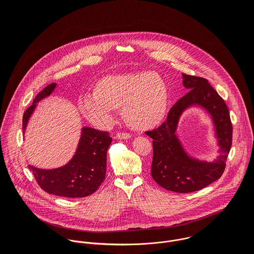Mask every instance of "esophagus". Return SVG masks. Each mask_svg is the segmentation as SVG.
<instances>
[{"label":"esophagus","instance_id":"esophagus-1","mask_svg":"<svg viewBox=\"0 0 254 254\" xmlns=\"http://www.w3.org/2000/svg\"><path fill=\"white\" fill-rule=\"evenodd\" d=\"M132 136L131 134H128V133H117L116 134V138L118 140H126V139H130Z\"/></svg>","mask_w":254,"mask_h":254}]
</instances>
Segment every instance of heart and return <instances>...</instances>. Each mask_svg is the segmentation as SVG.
Masks as SVG:
<instances>
[{
  "instance_id": "1",
  "label": "heart",
  "mask_w": 254,
  "mask_h": 254,
  "mask_svg": "<svg viewBox=\"0 0 254 254\" xmlns=\"http://www.w3.org/2000/svg\"><path fill=\"white\" fill-rule=\"evenodd\" d=\"M169 106L166 83L151 71L111 74L99 79L93 96H84L82 113L99 126H109L114 111L121 108L122 117L134 130L148 131L164 120Z\"/></svg>"
}]
</instances>
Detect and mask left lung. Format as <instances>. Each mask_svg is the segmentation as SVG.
I'll list each match as a JSON object with an SVG mask.
<instances>
[{"label":"left lung","instance_id":"1","mask_svg":"<svg viewBox=\"0 0 254 254\" xmlns=\"http://www.w3.org/2000/svg\"><path fill=\"white\" fill-rule=\"evenodd\" d=\"M183 75L189 93L169 110L167 119L145 134L152 139L151 176L165 190L188 193L199 190L218 180L226 167L232 145L233 126L229 109L208 81L201 77ZM190 106H199L211 116L218 139L219 155L207 163L190 157L183 149L176 131L181 113Z\"/></svg>","mask_w":254,"mask_h":254}]
</instances>
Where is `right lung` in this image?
<instances>
[{
    "label": "right lung",
    "instance_id": "obj_1",
    "mask_svg": "<svg viewBox=\"0 0 254 254\" xmlns=\"http://www.w3.org/2000/svg\"><path fill=\"white\" fill-rule=\"evenodd\" d=\"M57 87L56 83L48 85L25 110L22 118L23 134L37 103L49 97ZM112 139L109 132L83 127L80 141L71 160L56 169H39L32 165V171L38 185L51 194L64 197H84L94 193L106 178L107 151Z\"/></svg>",
    "mask_w": 254,
    "mask_h": 254
}]
</instances>
